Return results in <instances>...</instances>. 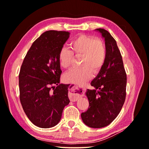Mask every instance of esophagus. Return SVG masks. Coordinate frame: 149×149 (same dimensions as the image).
Here are the masks:
<instances>
[{"instance_id":"obj_1","label":"esophagus","mask_w":149,"mask_h":149,"mask_svg":"<svg viewBox=\"0 0 149 149\" xmlns=\"http://www.w3.org/2000/svg\"><path fill=\"white\" fill-rule=\"evenodd\" d=\"M84 88L80 86L72 85L70 89V92H69V97L71 101L75 102L78 98L81 97L84 94Z\"/></svg>"}]
</instances>
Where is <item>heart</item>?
<instances>
[{"instance_id": "heart-1", "label": "heart", "mask_w": 149, "mask_h": 149, "mask_svg": "<svg viewBox=\"0 0 149 149\" xmlns=\"http://www.w3.org/2000/svg\"><path fill=\"white\" fill-rule=\"evenodd\" d=\"M70 49L62 47L58 54L59 65L64 69L72 65L75 57L81 56L79 68H74L63 75L65 83L82 85L91 79L92 73L100 72L107 57V48L104 41L100 38L80 34L70 41Z\"/></svg>"}]
</instances>
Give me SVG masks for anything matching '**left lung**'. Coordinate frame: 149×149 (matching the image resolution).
<instances>
[{
    "instance_id": "left-lung-1",
    "label": "left lung",
    "mask_w": 149,
    "mask_h": 149,
    "mask_svg": "<svg viewBox=\"0 0 149 149\" xmlns=\"http://www.w3.org/2000/svg\"><path fill=\"white\" fill-rule=\"evenodd\" d=\"M97 30L105 39L107 57L98 75L91 82L94 89H88L89 108L81 117L86 125L98 128L110 124L120 112L126 99L127 77L116 40L108 31Z\"/></svg>"
}]
</instances>
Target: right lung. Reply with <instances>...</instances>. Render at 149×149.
Returning <instances> with one entry per match:
<instances>
[{"label":"right lung","mask_w":149,"mask_h":149,"mask_svg":"<svg viewBox=\"0 0 149 149\" xmlns=\"http://www.w3.org/2000/svg\"><path fill=\"white\" fill-rule=\"evenodd\" d=\"M70 37L62 31H47L33 42L26 53L19 75V97L24 112L40 128L59 123L70 103L69 85L60 84L59 51Z\"/></svg>","instance_id":"1"}]
</instances>
